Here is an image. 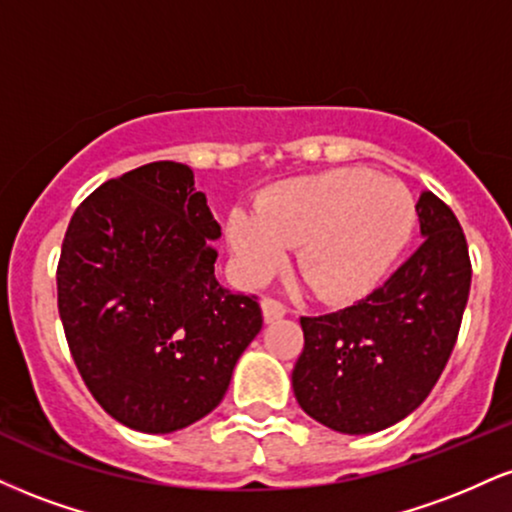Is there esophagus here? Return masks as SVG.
<instances>
[{
	"label": "esophagus",
	"mask_w": 512,
	"mask_h": 512,
	"mask_svg": "<svg viewBox=\"0 0 512 512\" xmlns=\"http://www.w3.org/2000/svg\"><path fill=\"white\" fill-rule=\"evenodd\" d=\"M286 305L283 303H279V300H274V298H264L262 300V315H264V322L267 324H272V322H276V319H281L283 315H286Z\"/></svg>",
	"instance_id": "obj_1"
}]
</instances>
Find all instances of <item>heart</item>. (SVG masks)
Listing matches in <instances>:
<instances>
[{
  "mask_svg": "<svg viewBox=\"0 0 512 512\" xmlns=\"http://www.w3.org/2000/svg\"><path fill=\"white\" fill-rule=\"evenodd\" d=\"M415 226L403 183L360 166L288 178L257 197V214L233 209L229 248L245 281L269 279L295 248L310 291L350 303L379 286Z\"/></svg>",
  "mask_w": 512,
  "mask_h": 512,
  "instance_id": "heart-1",
  "label": "heart"
}]
</instances>
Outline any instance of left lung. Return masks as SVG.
I'll return each instance as SVG.
<instances>
[{
	"instance_id": "8db88e82",
	"label": "left lung",
	"mask_w": 512,
	"mask_h": 512,
	"mask_svg": "<svg viewBox=\"0 0 512 512\" xmlns=\"http://www.w3.org/2000/svg\"><path fill=\"white\" fill-rule=\"evenodd\" d=\"M422 245L384 286L338 312L300 317L293 393L312 420L374 434L420 408L458 341L472 264L453 209L424 190Z\"/></svg>"
}]
</instances>
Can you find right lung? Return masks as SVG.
<instances>
[{
    "mask_svg": "<svg viewBox=\"0 0 512 512\" xmlns=\"http://www.w3.org/2000/svg\"><path fill=\"white\" fill-rule=\"evenodd\" d=\"M221 226L190 166L152 162L73 212L59 317L80 377L116 422L169 434L209 415L262 329L255 295L214 276Z\"/></svg>",
    "mask_w": 512,
    "mask_h": 512,
    "instance_id": "obj_1",
    "label": "right lung"
}]
</instances>
